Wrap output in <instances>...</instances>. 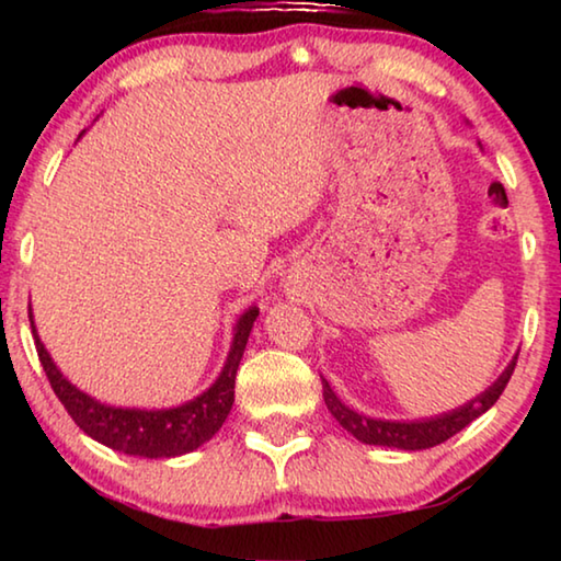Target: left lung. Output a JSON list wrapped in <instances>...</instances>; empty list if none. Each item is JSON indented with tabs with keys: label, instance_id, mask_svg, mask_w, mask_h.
<instances>
[{
	"label": "left lung",
	"instance_id": "8db88e82",
	"mask_svg": "<svg viewBox=\"0 0 561 561\" xmlns=\"http://www.w3.org/2000/svg\"><path fill=\"white\" fill-rule=\"evenodd\" d=\"M515 366H517V356L512 358V364L505 368V374H502L485 393H480L474 401L460 405L458 411L431 417V421H413V423L376 421V417L360 415L339 401L336 393L331 391L327 378H321V386H324V403L331 411V415H334L336 421L360 443L383 445V448H398V450H425L453 438V435L460 433L465 425H470L474 417H480L482 413L490 411V408L497 403L502 391H505V386L510 383V376L515 374Z\"/></svg>",
	"mask_w": 561,
	"mask_h": 561
}]
</instances>
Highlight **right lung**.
I'll list each match as a JSON object with an SVG mask.
<instances>
[{"label":"right lung","instance_id":"add662e5","mask_svg":"<svg viewBox=\"0 0 561 561\" xmlns=\"http://www.w3.org/2000/svg\"><path fill=\"white\" fill-rule=\"evenodd\" d=\"M257 314V307H252L237 321L230 356H227L220 378L203 396H197L193 401L178 408H168V411H136V408H113L93 401L91 396L66 381L59 368L54 366L51 356L46 354L44 344L36 336L32 311L30 321L44 374L49 378L56 398L64 403L66 413L73 417V423L83 433L91 435L93 440L103 443L106 448L126 455H140V458H175V455L197 450L222 428L225 417L234 403L237 366H240L247 339H250Z\"/></svg>","mask_w":561,"mask_h":561}]
</instances>
